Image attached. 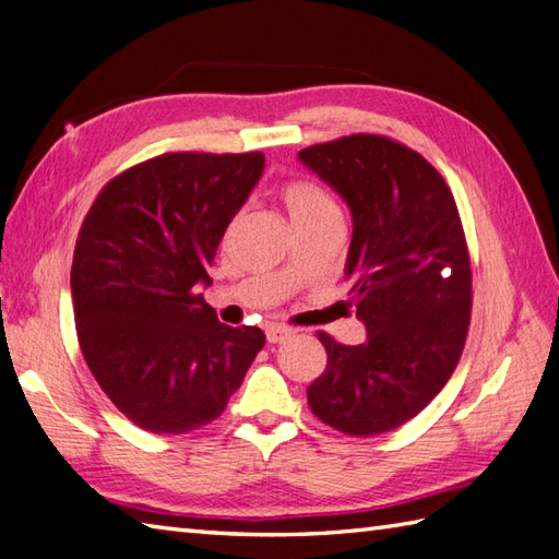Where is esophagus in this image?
Listing matches in <instances>:
<instances>
[{"mask_svg": "<svg viewBox=\"0 0 559 559\" xmlns=\"http://www.w3.org/2000/svg\"><path fill=\"white\" fill-rule=\"evenodd\" d=\"M293 333V329L288 326H278V323H269L266 326V341L269 343H283L288 335Z\"/></svg>", "mask_w": 559, "mask_h": 559, "instance_id": "1", "label": "esophagus"}]
</instances>
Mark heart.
<instances>
[{"instance_id":"heart-1","label":"heart","mask_w":559,"mask_h":559,"mask_svg":"<svg viewBox=\"0 0 559 559\" xmlns=\"http://www.w3.org/2000/svg\"><path fill=\"white\" fill-rule=\"evenodd\" d=\"M281 204L288 212L295 230H305L321 224H341V206L335 202L329 188H323L319 180L297 176L288 178L276 190Z\"/></svg>"}]
</instances>
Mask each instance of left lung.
Masks as SVG:
<instances>
[{
    "label": "left lung",
    "instance_id": "1",
    "mask_svg": "<svg viewBox=\"0 0 559 559\" xmlns=\"http://www.w3.org/2000/svg\"><path fill=\"white\" fill-rule=\"evenodd\" d=\"M300 159L353 212L347 305L361 345L326 331V369L307 388L317 417L355 438L407 424L455 371L472 321V262L445 178L402 142L355 133L305 147Z\"/></svg>",
    "mask_w": 559,
    "mask_h": 559
}]
</instances>
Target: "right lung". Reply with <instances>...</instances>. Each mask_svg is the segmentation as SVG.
I'll use <instances>...</instances> for the list:
<instances>
[{
    "mask_svg": "<svg viewBox=\"0 0 559 559\" xmlns=\"http://www.w3.org/2000/svg\"><path fill=\"white\" fill-rule=\"evenodd\" d=\"M264 154L166 152L99 190L71 266L78 345L116 409L142 431L190 433L218 419L264 347L194 293L262 176Z\"/></svg>",
    "mask_w": 559,
    "mask_h": 559,
    "instance_id": "right-lung-1",
    "label": "right lung"
}]
</instances>
